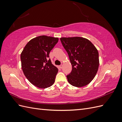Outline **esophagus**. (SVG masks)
<instances>
[{
	"instance_id": "esophagus-1",
	"label": "esophagus",
	"mask_w": 122,
	"mask_h": 122,
	"mask_svg": "<svg viewBox=\"0 0 122 122\" xmlns=\"http://www.w3.org/2000/svg\"><path fill=\"white\" fill-rule=\"evenodd\" d=\"M62 66H63V65H60V66H59V67H60V69H61L62 68Z\"/></svg>"
}]
</instances>
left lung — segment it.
<instances>
[{
  "label": "left lung",
  "instance_id": "8db88e82",
  "mask_svg": "<svg viewBox=\"0 0 122 122\" xmlns=\"http://www.w3.org/2000/svg\"><path fill=\"white\" fill-rule=\"evenodd\" d=\"M60 40L72 66L71 72L67 76L69 83L76 87L86 86L98 71V50L90 41L82 37H62Z\"/></svg>",
  "mask_w": 122,
  "mask_h": 122
}]
</instances>
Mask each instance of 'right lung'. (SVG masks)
I'll return each mask as SVG.
<instances>
[{"label":"right lung","instance_id":"add662e5","mask_svg":"<svg viewBox=\"0 0 122 122\" xmlns=\"http://www.w3.org/2000/svg\"><path fill=\"white\" fill-rule=\"evenodd\" d=\"M58 41V38L40 36L29 41L21 53L24 75L39 88L49 87L54 83L58 69L52 64L49 54Z\"/></svg>","mask_w":122,"mask_h":122}]
</instances>
